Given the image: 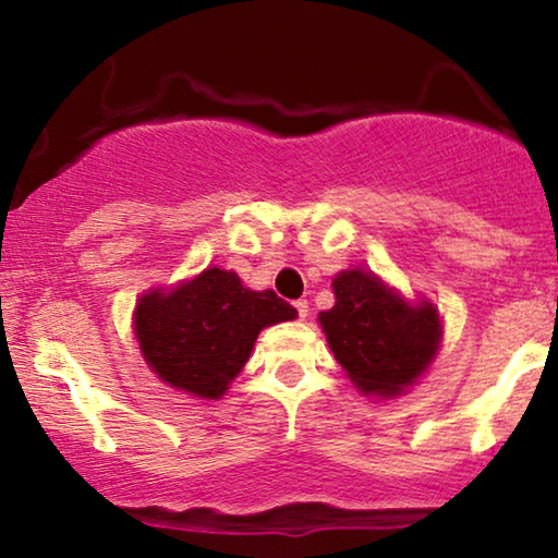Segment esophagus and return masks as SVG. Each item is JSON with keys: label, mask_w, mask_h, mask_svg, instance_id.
I'll return each instance as SVG.
<instances>
[{"label": "esophagus", "mask_w": 558, "mask_h": 558, "mask_svg": "<svg viewBox=\"0 0 558 558\" xmlns=\"http://www.w3.org/2000/svg\"><path fill=\"white\" fill-rule=\"evenodd\" d=\"M294 307H296V315H300V319H304V317L310 315V302L307 300H296Z\"/></svg>", "instance_id": "1"}]
</instances>
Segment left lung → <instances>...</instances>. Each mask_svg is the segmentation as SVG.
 Masks as SVG:
<instances>
[{"mask_svg": "<svg viewBox=\"0 0 558 558\" xmlns=\"http://www.w3.org/2000/svg\"><path fill=\"white\" fill-rule=\"evenodd\" d=\"M335 307L319 315L335 357L363 393L396 396L411 386L439 345L432 304L411 307L373 274L342 271Z\"/></svg>", "mask_w": 558, "mask_h": 558, "instance_id": "left-lung-1", "label": "left lung"}]
</instances>
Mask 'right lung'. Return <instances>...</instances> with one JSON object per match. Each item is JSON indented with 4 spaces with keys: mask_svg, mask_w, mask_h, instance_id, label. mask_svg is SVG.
Masks as SVG:
<instances>
[{
    "mask_svg": "<svg viewBox=\"0 0 558 558\" xmlns=\"http://www.w3.org/2000/svg\"><path fill=\"white\" fill-rule=\"evenodd\" d=\"M294 317L292 304L271 289L251 292L233 271L205 269L170 294H144L134 325L144 361L159 378L218 399L248 361L262 327Z\"/></svg>",
    "mask_w": 558,
    "mask_h": 558,
    "instance_id": "add662e5",
    "label": "right lung"
}]
</instances>
